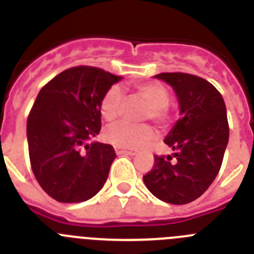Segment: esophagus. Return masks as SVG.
<instances>
[{
  "label": "esophagus",
  "instance_id": "1",
  "mask_svg": "<svg viewBox=\"0 0 254 254\" xmlns=\"http://www.w3.org/2000/svg\"><path fill=\"white\" fill-rule=\"evenodd\" d=\"M114 149H116V152L118 155H136V152L134 151H132V150H126V149H120V147H114Z\"/></svg>",
  "mask_w": 254,
  "mask_h": 254
}]
</instances>
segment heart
<instances>
[{
    "instance_id": "b5f03b06",
    "label": "heart",
    "mask_w": 254,
    "mask_h": 254,
    "mask_svg": "<svg viewBox=\"0 0 254 254\" xmlns=\"http://www.w3.org/2000/svg\"><path fill=\"white\" fill-rule=\"evenodd\" d=\"M134 93L149 103L145 118L152 120L160 126H165L172 118L169 108V91L160 82H142L133 86ZM123 103V93L117 85L108 89L100 100V114L108 122H112L120 116ZM104 140L117 147L140 149L151 142L156 133L149 125H134L120 122L108 127L104 131Z\"/></svg>"
}]
</instances>
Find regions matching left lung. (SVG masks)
<instances>
[{"mask_svg": "<svg viewBox=\"0 0 254 254\" xmlns=\"http://www.w3.org/2000/svg\"><path fill=\"white\" fill-rule=\"evenodd\" d=\"M155 77L176 90L182 117L164 140L176 152L155 155L143 182L164 202L186 205L205 193L221 168L229 141L226 107L216 87L199 76L163 72Z\"/></svg>", "mask_w": 254, "mask_h": 254, "instance_id": "8db88e82", "label": "left lung"}]
</instances>
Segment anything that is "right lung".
Here are the masks:
<instances>
[{"label":"right lung","mask_w":254,"mask_h":254,"mask_svg":"<svg viewBox=\"0 0 254 254\" xmlns=\"http://www.w3.org/2000/svg\"><path fill=\"white\" fill-rule=\"evenodd\" d=\"M118 80L98 67H71L47 82L31 107L26 122L31 170L58 202L86 201L107 182L116 151L86 141L100 132V100Z\"/></svg>","instance_id":"obj_1"}]
</instances>
